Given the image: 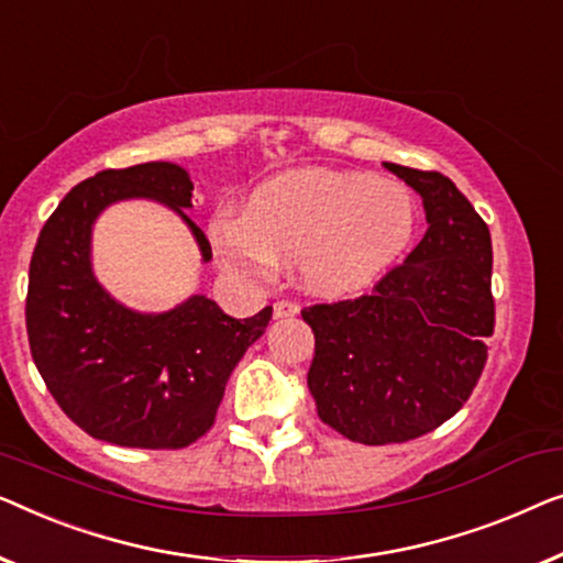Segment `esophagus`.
<instances>
[{
	"mask_svg": "<svg viewBox=\"0 0 563 563\" xmlns=\"http://www.w3.org/2000/svg\"><path fill=\"white\" fill-rule=\"evenodd\" d=\"M296 313H298V303H292V300H278V303L273 306L275 319H292Z\"/></svg>",
	"mask_w": 563,
	"mask_h": 563,
	"instance_id": "esophagus-1",
	"label": "esophagus"
}]
</instances>
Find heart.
<instances>
[{"label": "heart", "instance_id": "heart-1", "mask_svg": "<svg viewBox=\"0 0 563 563\" xmlns=\"http://www.w3.org/2000/svg\"><path fill=\"white\" fill-rule=\"evenodd\" d=\"M416 201L406 188L364 173L300 168L250 196L247 213L219 211L209 240L219 263L267 280L298 257L300 280L321 296H352L383 278L406 252Z\"/></svg>", "mask_w": 563, "mask_h": 563}]
</instances>
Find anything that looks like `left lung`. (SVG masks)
<instances>
[{"mask_svg": "<svg viewBox=\"0 0 563 563\" xmlns=\"http://www.w3.org/2000/svg\"><path fill=\"white\" fill-rule=\"evenodd\" d=\"M385 168L423 199V240L369 296L300 311L316 339L308 390L319 418L367 446L449 421L477 385L495 331L485 221L441 173Z\"/></svg>", "mask_w": 563, "mask_h": 563, "instance_id": "obj_1", "label": "left lung"}]
</instances>
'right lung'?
I'll return each mask as SVG.
<instances>
[{"label": "right lung", "instance_id": "1", "mask_svg": "<svg viewBox=\"0 0 563 563\" xmlns=\"http://www.w3.org/2000/svg\"><path fill=\"white\" fill-rule=\"evenodd\" d=\"M191 191V178L176 163L101 170L70 188L37 236L25 306L30 352L63 413L93 439L130 449H184L201 439L229 375L273 316L267 306L232 319L206 296L142 313L97 280L93 221L126 199L176 211L209 263L211 244L186 213Z\"/></svg>", "mask_w": 563, "mask_h": 563}]
</instances>
